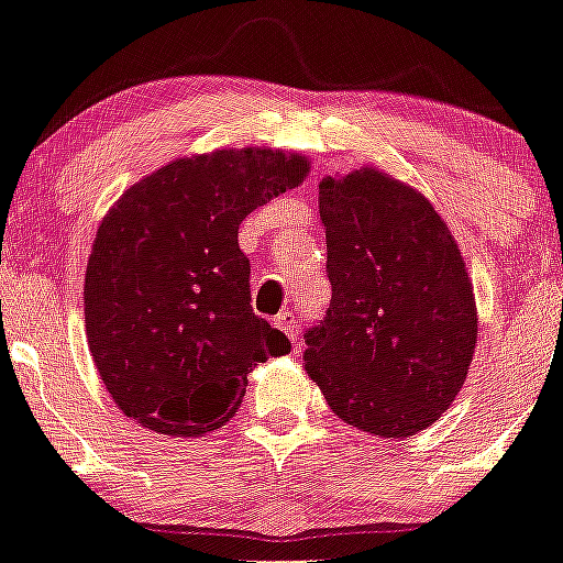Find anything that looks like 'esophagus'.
<instances>
[{
	"label": "esophagus",
	"mask_w": 563,
	"mask_h": 563,
	"mask_svg": "<svg viewBox=\"0 0 563 563\" xmlns=\"http://www.w3.org/2000/svg\"><path fill=\"white\" fill-rule=\"evenodd\" d=\"M276 324H279V330H284V335L292 341V346L298 349L300 346V324H298V317H295L292 311H282L279 317H276Z\"/></svg>",
	"instance_id": "esophagus-1"
}]
</instances>
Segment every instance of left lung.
Segmentation results:
<instances>
[{"label":"left lung","instance_id":"left-lung-1","mask_svg":"<svg viewBox=\"0 0 563 563\" xmlns=\"http://www.w3.org/2000/svg\"><path fill=\"white\" fill-rule=\"evenodd\" d=\"M328 313L306 330V371L338 419L380 438L438 421L467 378L473 284L438 211L373 168L319 185Z\"/></svg>","mask_w":563,"mask_h":563}]
</instances>
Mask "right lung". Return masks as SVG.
<instances>
[{"mask_svg":"<svg viewBox=\"0 0 563 563\" xmlns=\"http://www.w3.org/2000/svg\"><path fill=\"white\" fill-rule=\"evenodd\" d=\"M306 172L300 155L220 150L168 163L104 217L86 271V330L125 416L161 434L211 432L235 413L252 365L289 352L252 311L239 225Z\"/></svg>","mask_w":563,"mask_h":563,"instance_id":"1","label":"right lung"}]
</instances>
